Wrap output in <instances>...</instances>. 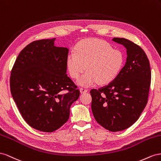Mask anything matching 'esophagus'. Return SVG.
Segmentation results:
<instances>
[{"label": "esophagus", "mask_w": 161, "mask_h": 161, "mask_svg": "<svg viewBox=\"0 0 161 161\" xmlns=\"http://www.w3.org/2000/svg\"><path fill=\"white\" fill-rule=\"evenodd\" d=\"M80 92H81V94H85V93L87 92L88 91V89L84 88H81L80 89Z\"/></svg>", "instance_id": "obj_1"}]
</instances>
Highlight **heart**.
<instances>
[{"label":"heart","mask_w":161,"mask_h":161,"mask_svg":"<svg viewBox=\"0 0 161 161\" xmlns=\"http://www.w3.org/2000/svg\"><path fill=\"white\" fill-rule=\"evenodd\" d=\"M125 62L121 50L113 48L106 41L86 39L69 53L67 67L70 75L77 79L87 68V71L77 81L82 86H90L98 82L106 84L113 81L121 72Z\"/></svg>","instance_id":"obj_1"}]
</instances>
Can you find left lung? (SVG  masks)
<instances>
[{
  "instance_id": "1",
  "label": "left lung",
  "mask_w": 161,
  "mask_h": 161,
  "mask_svg": "<svg viewBox=\"0 0 161 161\" xmlns=\"http://www.w3.org/2000/svg\"><path fill=\"white\" fill-rule=\"evenodd\" d=\"M113 40L126 48L125 65L111 83L91 90L90 94L96 121L115 132L130 127L139 119L148 103L151 71L148 58L138 45L123 38Z\"/></svg>"
}]
</instances>
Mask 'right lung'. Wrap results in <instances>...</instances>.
Wrapping results in <instances>:
<instances>
[{"label":"right lung","mask_w":161,"mask_h":161,"mask_svg":"<svg viewBox=\"0 0 161 161\" xmlns=\"http://www.w3.org/2000/svg\"><path fill=\"white\" fill-rule=\"evenodd\" d=\"M55 38L34 41L18 55L11 73L13 98L25 122L53 132L69 117L80 90L67 73L69 49L54 45Z\"/></svg>","instance_id":"add662e5"}]
</instances>
